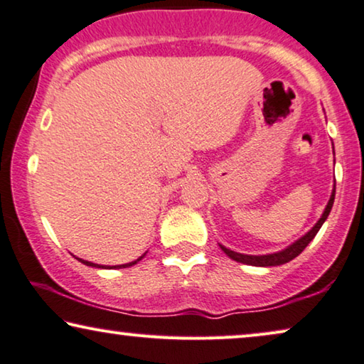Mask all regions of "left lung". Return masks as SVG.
Instances as JSON below:
<instances>
[{
    "label": "left lung",
    "mask_w": 364,
    "mask_h": 364,
    "mask_svg": "<svg viewBox=\"0 0 364 364\" xmlns=\"http://www.w3.org/2000/svg\"><path fill=\"white\" fill-rule=\"evenodd\" d=\"M333 202H335V187L333 191H331L330 195V200L328 203H326V207L323 210L322 217L312 226V230H309L307 233H305L302 238H299L297 241H294L291 246H287L286 250L282 251H277V252H272V255H261V256H255V255H243V252H236V251H231L228 247H225L223 245H220L221 251L225 252L226 256H230L231 259L236 261V262H243V264H250V266H259V267H269V266H281V264H286V262L292 261L294 257H297L300 252H302L307 245L310 243L315 238V235L318 233V230L322 228V225L325 223V220L328 218L330 215V210L333 207Z\"/></svg>",
    "instance_id": "1"
}]
</instances>
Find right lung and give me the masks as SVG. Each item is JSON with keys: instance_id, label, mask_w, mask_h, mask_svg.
Listing matches in <instances>:
<instances>
[{"instance_id": "right-lung-1", "label": "right lung", "mask_w": 364, "mask_h": 364, "mask_svg": "<svg viewBox=\"0 0 364 364\" xmlns=\"http://www.w3.org/2000/svg\"><path fill=\"white\" fill-rule=\"evenodd\" d=\"M146 256V252L141 257H138L136 261H131V262H126V264H118V266H102V264H95V262H90V261H85V259H80V257H75V259H78L82 262V264L85 266H92V267H100V269H123V267H129V266H134L136 262H139L143 257Z\"/></svg>"}]
</instances>
